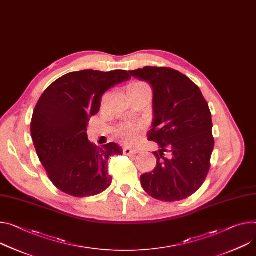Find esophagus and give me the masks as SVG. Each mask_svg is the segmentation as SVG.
Segmentation results:
<instances>
[{"label": "esophagus", "mask_w": 256, "mask_h": 256, "mask_svg": "<svg viewBox=\"0 0 256 256\" xmlns=\"http://www.w3.org/2000/svg\"><path fill=\"white\" fill-rule=\"evenodd\" d=\"M138 153V150H134V149H130V148H124V154L126 155H134V154H136Z\"/></svg>", "instance_id": "obj_1"}]
</instances>
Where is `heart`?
<instances>
[{"instance_id": "obj_1", "label": "heart", "mask_w": 256, "mask_h": 256, "mask_svg": "<svg viewBox=\"0 0 256 256\" xmlns=\"http://www.w3.org/2000/svg\"><path fill=\"white\" fill-rule=\"evenodd\" d=\"M145 90H150L149 86L145 82H134L128 88V92H136ZM142 128L134 124H122L114 130L115 138L122 144L132 146L134 145L140 138Z\"/></svg>"}]
</instances>
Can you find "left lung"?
I'll return each mask as SVG.
<instances>
[{
  "label": "left lung",
  "instance_id": "8db88e82",
  "mask_svg": "<svg viewBox=\"0 0 256 256\" xmlns=\"http://www.w3.org/2000/svg\"><path fill=\"white\" fill-rule=\"evenodd\" d=\"M130 74L153 88L148 140L160 148L153 152L156 168L140 178L142 187L161 201L188 198L201 187L210 168L214 138L208 104L200 88L172 68L146 66Z\"/></svg>",
  "mask_w": 256,
  "mask_h": 256
}]
</instances>
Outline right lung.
Wrapping results in <instances>:
<instances>
[{"instance_id":"add662e5","label":"right lung","mask_w":256,"mask_h":256,"mask_svg":"<svg viewBox=\"0 0 256 256\" xmlns=\"http://www.w3.org/2000/svg\"><path fill=\"white\" fill-rule=\"evenodd\" d=\"M126 70H80L67 74L46 90L34 110L30 132L49 178L65 194L95 196L111 184L108 160L122 154L115 143L102 148L88 140L90 116L99 112L104 92L130 80Z\"/></svg>"}]
</instances>
